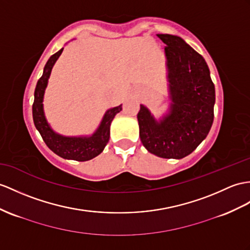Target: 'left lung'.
I'll list each match as a JSON object with an SVG mask.
<instances>
[{"label": "left lung", "instance_id": "1", "mask_svg": "<svg viewBox=\"0 0 250 250\" xmlns=\"http://www.w3.org/2000/svg\"><path fill=\"white\" fill-rule=\"evenodd\" d=\"M166 43L171 111L156 122L143 105L138 112L140 139L149 153L167 159L190 155L208 135L214 118L215 90L200 54L180 37L157 35Z\"/></svg>", "mask_w": 250, "mask_h": 250}]
</instances>
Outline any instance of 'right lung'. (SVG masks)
<instances>
[{"mask_svg": "<svg viewBox=\"0 0 250 250\" xmlns=\"http://www.w3.org/2000/svg\"><path fill=\"white\" fill-rule=\"evenodd\" d=\"M63 48L55 53L47 60L44 66L43 74L39 78L37 86L35 89V100L33 104V119L36 128L38 129L47 147L53 150L55 154L64 158L77 161H87L100 155L105 148L110 137V124L115 114L122 110V105L109 109L99 127V129L92 137L89 138H68L59 136L55 133L44 118L43 101L44 90L47 84V79L50 77L54 63L62 55Z\"/></svg>", "mask_w": 250, "mask_h": 250, "instance_id": "1", "label": "right lung"}]
</instances>
